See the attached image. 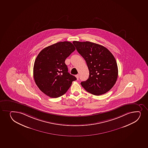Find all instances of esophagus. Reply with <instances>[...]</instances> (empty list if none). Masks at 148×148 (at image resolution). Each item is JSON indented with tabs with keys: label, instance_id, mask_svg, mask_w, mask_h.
<instances>
[{
	"label": "esophagus",
	"instance_id": "esophagus-1",
	"mask_svg": "<svg viewBox=\"0 0 148 148\" xmlns=\"http://www.w3.org/2000/svg\"><path fill=\"white\" fill-rule=\"evenodd\" d=\"M75 76L76 77L77 79L78 80V79H79V74H77V75H76Z\"/></svg>",
	"mask_w": 148,
	"mask_h": 148
}]
</instances>
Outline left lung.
Wrapping results in <instances>:
<instances>
[{"mask_svg":"<svg viewBox=\"0 0 148 148\" xmlns=\"http://www.w3.org/2000/svg\"><path fill=\"white\" fill-rule=\"evenodd\" d=\"M73 43L85 59L89 70L88 79L82 82V86L95 95L109 91L118 76L117 63L113 54L105 47L90 42L74 41Z\"/></svg>","mask_w":148,"mask_h":148,"instance_id":"1","label":"left lung"}]
</instances>
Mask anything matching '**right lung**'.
<instances>
[{"label":"right lung","mask_w":148,"mask_h":148,"mask_svg":"<svg viewBox=\"0 0 148 148\" xmlns=\"http://www.w3.org/2000/svg\"><path fill=\"white\" fill-rule=\"evenodd\" d=\"M73 44L60 42L46 47L39 53L33 67V77L38 88L51 98L66 92L76 78L68 72L65 60L75 51Z\"/></svg>","instance_id":"1"}]
</instances>
